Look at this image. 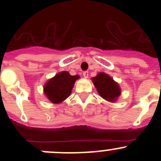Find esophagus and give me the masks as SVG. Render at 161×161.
I'll return each instance as SVG.
<instances>
[{"label":"esophagus","mask_w":161,"mask_h":161,"mask_svg":"<svg viewBox=\"0 0 161 161\" xmlns=\"http://www.w3.org/2000/svg\"><path fill=\"white\" fill-rule=\"evenodd\" d=\"M88 76H89L88 71H84V72H83V77L86 79V78H88Z\"/></svg>","instance_id":"esophagus-1"}]
</instances>
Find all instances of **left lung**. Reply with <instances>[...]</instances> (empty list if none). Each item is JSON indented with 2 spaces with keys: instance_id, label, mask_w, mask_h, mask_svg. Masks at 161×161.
Instances as JSON below:
<instances>
[{
  "instance_id": "obj_1",
  "label": "left lung",
  "mask_w": 161,
  "mask_h": 161,
  "mask_svg": "<svg viewBox=\"0 0 161 161\" xmlns=\"http://www.w3.org/2000/svg\"><path fill=\"white\" fill-rule=\"evenodd\" d=\"M92 79L99 94L107 101L113 102L120 95L121 91L119 85L108 75L99 73Z\"/></svg>"
}]
</instances>
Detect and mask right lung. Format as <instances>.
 Returning a JSON list of instances; mask_svg holds the SVG:
<instances>
[{
  "mask_svg": "<svg viewBox=\"0 0 161 161\" xmlns=\"http://www.w3.org/2000/svg\"><path fill=\"white\" fill-rule=\"evenodd\" d=\"M79 78V75H71L68 71L58 73L45 85V94L54 104L62 102L70 96L75 82Z\"/></svg>",
  "mask_w": 161,
  "mask_h": 161,
  "instance_id": "right-lung-1",
  "label": "right lung"
}]
</instances>
